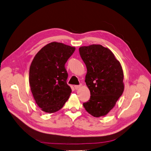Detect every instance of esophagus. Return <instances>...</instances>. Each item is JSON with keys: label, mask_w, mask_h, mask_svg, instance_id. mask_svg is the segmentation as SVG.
Listing matches in <instances>:
<instances>
[{"label": "esophagus", "mask_w": 151, "mask_h": 151, "mask_svg": "<svg viewBox=\"0 0 151 151\" xmlns=\"http://www.w3.org/2000/svg\"><path fill=\"white\" fill-rule=\"evenodd\" d=\"M81 87V85H76V86H75V88L76 90H78V88H80Z\"/></svg>", "instance_id": "obj_1"}]
</instances>
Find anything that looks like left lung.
I'll use <instances>...</instances> for the list:
<instances>
[{
	"instance_id": "8db88e82",
	"label": "left lung",
	"mask_w": 151,
	"mask_h": 151,
	"mask_svg": "<svg viewBox=\"0 0 151 151\" xmlns=\"http://www.w3.org/2000/svg\"><path fill=\"white\" fill-rule=\"evenodd\" d=\"M79 53L87 67L85 82L91 92L89 100L83 105L88 114L101 117L113 109L122 94V67L111 50L102 45L82 46Z\"/></svg>"
}]
</instances>
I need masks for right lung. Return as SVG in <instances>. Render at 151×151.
Listing matches in <instances>:
<instances>
[{"mask_svg": "<svg viewBox=\"0 0 151 151\" xmlns=\"http://www.w3.org/2000/svg\"><path fill=\"white\" fill-rule=\"evenodd\" d=\"M75 47L52 42L42 48L30 67V90L42 111L53 113L61 109L71 94L65 64Z\"/></svg>", "mask_w": 151, "mask_h": 151, "instance_id": "add662e5", "label": "right lung"}]
</instances>
